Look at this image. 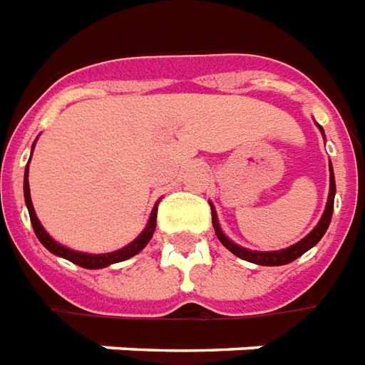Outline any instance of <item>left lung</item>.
Listing matches in <instances>:
<instances>
[{
	"instance_id": "obj_1",
	"label": "left lung",
	"mask_w": 365,
	"mask_h": 365,
	"mask_svg": "<svg viewBox=\"0 0 365 365\" xmlns=\"http://www.w3.org/2000/svg\"><path fill=\"white\" fill-rule=\"evenodd\" d=\"M319 126V124H317ZM321 130V134L324 138L323 128L319 126ZM329 171H331V177H329V200H327V206H324V212L321 215V220L319 223L313 227V230L302 239V241H297V243L289 245L286 249H280V251H251V249H245L241 245L233 243L225 233L220 227V222H217V214H215L214 204H210L212 206V225H214L215 235L217 239L222 241V245L225 249H230L235 257L243 260H249L252 264H260V267H282V264H288V262H294L295 259H299L303 252H307L309 249H313L315 245L323 239V235L329 230V223H331L332 217V208H334V194H336V185H334V173H332V163H329Z\"/></svg>"
}]
</instances>
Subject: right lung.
<instances>
[{
  "mask_svg": "<svg viewBox=\"0 0 365 365\" xmlns=\"http://www.w3.org/2000/svg\"><path fill=\"white\" fill-rule=\"evenodd\" d=\"M34 143H33V150H34ZM33 150H31V155H33ZM23 190H25L26 210H29L31 223H33V230L34 233H36L38 241H41L48 251L52 252V255L70 260V262H73V264H77V267L95 270V268H105L114 264V262H122V260L132 259V257L142 251L143 247L150 243V239L153 237V231H155V225H157V204H159V202H157L155 206H153V210H151V215H150V220H148L145 230H143L142 233L132 241V243H128L126 247H122V249L113 252H103V255H91V252L73 251V249H70V247H63V245H60L58 241H54V239L50 237V235H48V231L44 230V227H42V223L38 222L36 212H34L33 200H31V188H29V165L25 167V182H23Z\"/></svg>",
  "mask_w": 365,
  "mask_h": 365,
  "instance_id": "1",
  "label": "right lung"
}]
</instances>
